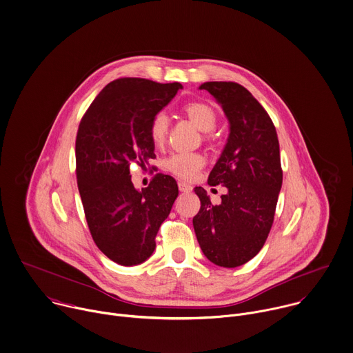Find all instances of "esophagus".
<instances>
[{"label":"esophagus","instance_id":"obj_1","mask_svg":"<svg viewBox=\"0 0 353 353\" xmlns=\"http://www.w3.org/2000/svg\"><path fill=\"white\" fill-rule=\"evenodd\" d=\"M178 188H179V190L183 192V193H190V192L193 190V186L189 185V183H186V182H178Z\"/></svg>","mask_w":353,"mask_h":353}]
</instances>
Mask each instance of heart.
<instances>
[{"label":"heart","mask_w":353,"mask_h":353,"mask_svg":"<svg viewBox=\"0 0 353 353\" xmlns=\"http://www.w3.org/2000/svg\"><path fill=\"white\" fill-rule=\"evenodd\" d=\"M185 113L190 119V121L203 132H210L216 125L215 112L208 105L189 103L185 106ZM168 124H170L168 116L164 112L157 113L152 119L149 125V135L153 145L161 146L165 142ZM203 165H204V157L200 153H193V152L174 153L164 163V167L170 172L183 179H192Z\"/></svg>","instance_id":"b5f03b06"}]
</instances>
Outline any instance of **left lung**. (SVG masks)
<instances>
[{
  "label": "left lung",
  "instance_id": "1",
  "mask_svg": "<svg viewBox=\"0 0 353 353\" xmlns=\"http://www.w3.org/2000/svg\"><path fill=\"white\" fill-rule=\"evenodd\" d=\"M199 90L215 98L229 123L226 145L208 176L210 185L222 183L228 192L214 205L203 188L194 189L201 207L193 228L212 263L236 268L259 252L272 228L283 182L279 139L269 114L240 84L210 81Z\"/></svg>",
  "mask_w": 353,
  "mask_h": 353
}]
</instances>
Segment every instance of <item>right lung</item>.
<instances>
[{"instance_id": "1", "label": "right lung", "mask_w": 353, "mask_h": 353, "mask_svg": "<svg viewBox=\"0 0 353 353\" xmlns=\"http://www.w3.org/2000/svg\"><path fill=\"white\" fill-rule=\"evenodd\" d=\"M179 83L119 79L108 84L84 114L76 139V174L90 232L113 262L134 266L156 248V236L178 197L170 175L134 188L130 163L156 157L152 119L176 95Z\"/></svg>"}]
</instances>
